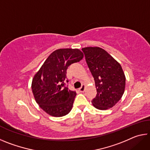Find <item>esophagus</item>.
Listing matches in <instances>:
<instances>
[{
	"label": "esophagus",
	"mask_w": 150,
	"mask_h": 150,
	"mask_svg": "<svg viewBox=\"0 0 150 150\" xmlns=\"http://www.w3.org/2000/svg\"><path fill=\"white\" fill-rule=\"evenodd\" d=\"M85 86L84 85H83L82 86H81V87L79 88V91L81 93H83L85 91Z\"/></svg>",
	"instance_id": "1"
}]
</instances>
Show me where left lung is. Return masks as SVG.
Wrapping results in <instances>:
<instances>
[{
  "mask_svg": "<svg viewBox=\"0 0 150 150\" xmlns=\"http://www.w3.org/2000/svg\"><path fill=\"white\" fill-rule=\"evenodd\" d=\"M82 51L97 92L91 103L99 110L112 108L120 100L125 88L126 77L121 65L100 47H87Z\"/></svg>",
  "mask_w": 150,
  "mask_h": 150,
  "instance_id": "left-lung-1",
  "label": "left lung"
}]
</instances>
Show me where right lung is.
<instances>
[{
  "instance_id": "1",
  "label": "right lung",
  "mask_w": 150,
  "mask_h": 150,
  "mask_svg": "<svg viewBox=\"0 0 150 150\" xmlns=\"http://www.w3.org/2000/svg\"><path fill=\"white\" fill-rule=\"evenodd\" d=\"M83 54L78 49H59L52 53L32 79L35 100L45 112L55 117L67 115L76 96L69 90L67 69L80 62Z\"/></svg>"
}]
</instances>
